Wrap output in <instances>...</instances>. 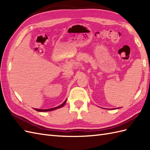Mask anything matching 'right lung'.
Instances as JSON below:
<instances>
[{
  "label": "right lung",
  "instance_id": "obj_1",
  "mask_svg": "<svg viewBox=\"0 0 150 150\" xmlns=\"http://www.w3.org/2000/svg\"><path fill=\"white\" fill-rule=\"evenodd\" d=\"M66 102H67V99L63 103V104H61V105H59V106H57V107H55V108H50V109H44V110L36 109V108H35V110L36 111H37V112H50V111H52V110H56V109H58V108H61V107H63V106L65 105V103H66Z\"/></svg>",
  "mask_w": 150,
  "mask_h": 150
}]
</instances>
